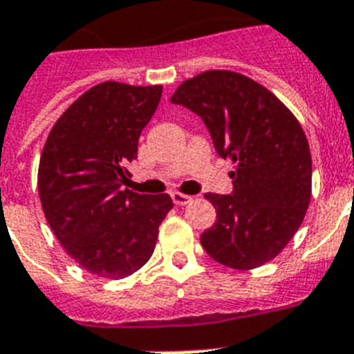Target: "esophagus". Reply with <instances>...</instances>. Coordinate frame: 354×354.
<instances>
[{
    "instance_id": "1",
    "label": "esophagus",
    "mask_w": 354,
    "mask_h": 354,
    "mask_svg": "<svg viewBox=\"0 0 354 354\" xmlns=\"http://www.w3.org/2000/svg\"><path fill=\"white\" fill-rule=\"evenodd\" d=\"M172 201H174V205H180V207H183V205L191 203L192 196L182 194V192H172Z\"/></svg>"
}]
</instances>
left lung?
I'll return each mask as SVG.
<instances>
[{
    "mask_svg": "<svg viewBox=\"0 0 354 354\" xmlns=\"http://www.w3.org/2000/svg\"><path fill=\"white\" fill-rule=\"evenodd\" d=\"M172 104L194 111L221 158L236 163L232 194H205L216 223L200 241L214 261L252 270L283 252L311 198V154L301 124L259 82L209 70L182 82Z\"/></svg>",
    "mask_w": 354,
    "mask_h": 354,
    "instance_id": "1",
    "label": "left lung"
}]
</instances>
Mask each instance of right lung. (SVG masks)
Instances as JSON below:
<instances>
[{
    "instance_id": "obj_1",
    "label": "right lung",
    "mask_w": 354,
    "mask_h": 354,
    "mask_svg": "<svg viewBox=\"0 0 354 354\" xmlns=\"http://www.w3.org/2000/svg\"><path fill=\"white\" fill-rule=\"evenodd\" d=\"M162 99V86L106 81L82 93L53 124L37 189L44 218L71 259L90 273L124 279L154 252L169 194L124 189L127 163Z\"/></svg>"
}]
</instances>
